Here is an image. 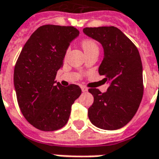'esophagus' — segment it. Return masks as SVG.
<instances>
[{
    "label": "esophagus",
    "instance_id": "esophagus-1",
    "mask_svg": "<svg viewBox=\"0 0 159 159\" xmlns=\"http://www.w3.org/2000/svg\"><path fill=\"white\" fill-rule=\"evenodd\" d=\"M81 89H82V91H83V93H85V92H87V91H88V89H87L86 87L82 86L81 87Z\"/></svg>",
    "mask_w": 159,
    "mask_h": 159
}]
</instances>
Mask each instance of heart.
I'll return each mask as SVG.
<instances>
[{"label": "heart", "mask_w": 159, "mask_h": 159, "mask_svg": "<svg viewBox=\"0 0 159 159\" xmlns=\"http://www.w3.org/2000/svg\"><path fill=\"white\" fill-rule=\"evenodd\" d=\"M82 47H83L84 52H88L94 49H98V45L92 39H85L82 42Z\"/></svg>", "instance_id": "obj_1"}]
</instances>
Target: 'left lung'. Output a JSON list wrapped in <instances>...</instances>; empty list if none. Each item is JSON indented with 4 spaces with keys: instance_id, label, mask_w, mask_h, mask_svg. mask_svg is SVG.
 Wrapping results in <instances>:
<instances>
[{
    "instance_id": "left-lung-1",
    "label": "left lung",
    "mask_w": 159,
    "mask_h": 159,
    "mask_svg": "<svg viewBox=\"0 0 159 159\" xmlns=\"http://www.w3.org/2000/svg\"><path fill=\"white\" fill-rule=\"evenodd\" d=\"M83 33L99 42L104 58L99 73L109 83L107 92L89 89L93 103L88 115L94 126L106 130L125 126L136 113L143 96L142 63L137 48L114 26L84 28Z\"/></svg>"
}]
</instances>
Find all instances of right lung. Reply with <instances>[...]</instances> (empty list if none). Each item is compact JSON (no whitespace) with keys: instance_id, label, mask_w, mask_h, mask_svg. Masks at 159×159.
<instances>
[{"instance_id":"obj_1","label":"right lung","mask_w":159,"mask_h":159,"mask_svg":"<svg viewBox=\"0 0 159 159\" xmlns=\"http://www.w3.org/2000/svg\"><path fill=\"white\" fill-rule=\"evenodd\" d=\"M78 36L73 26H41L26 42L16 62L13 83L19 108L38 129L54 131L65 126L72 104L82 93L76 84L63 87L54 81L70 43Z\"/></svg>"}]
</instances>
